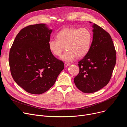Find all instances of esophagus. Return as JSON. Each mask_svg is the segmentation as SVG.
<instances>
[{"label": "esophagus", "instance_id": "34e87169", "mask_svg": "<svg viewBox=\"0 0 127 127\" xmlns=\"http://www.w3.org/2000/svg\"><path fill=\"white\" fill-rule=\"evenodd\" d=\"M70 65V63H64L65 67H67V66H69Z\"/></svg>", "mask_w": 127, "mask_h": 127}]
</instances>
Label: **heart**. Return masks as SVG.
<instances>
[{
	"mask_svg": "<svg viewBox=\"0 0 127 127\" xmlns=\"http://www.w3.org/2000/svg\"><path fill=\"white\" fill-rule=\"evenodd\" d=\"M57 37V39L49 40V48L55 56L60 57L65 46L67 50L61 59L67 62L73 61L77 57L85 56L90 51L92 42L91 31L85 28H64L58 33Z\"/></svg>",
	"mask_w": 127,
	"mask_h": 127,
	"instance_id": "b5f03b06",
	"label": "heart"
}]
</instances>
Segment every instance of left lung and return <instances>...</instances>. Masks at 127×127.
<instances>
[{
	"label": "left lung",
	"mask_w": 127,
	"mask_h": 127,
	"mask_svg": "<svg viewBox=\"0 0 127 127\" xmlns=\"http://www.w3.org/2000/svg\"><path fill=\"white\" fill-rule=\"evenodd\" d=\"M92 27L90 51L78 62L80 71L74 78L77 88L85 93L96 92L108 84L116 61V50L109 33L95 24Z\"/></svg>",
	"instance_id": "left-lung-1"
}]
</instances>
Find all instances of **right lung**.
<instances>
[{
    "mask_svg": "<svg viewBox=\"0 0 127 127\" xmlns=\"http://www.w3.org/2000/svg\"><path fill=\"white\" fill-rule=\"evenodd\" d=\"M52 31L45 24L28 26L19 32L10 49L12 76L30 94L47 91L64 68V63L55 58L49 48Z\"/></svg>",
    "mask_w": 127,
    "mask_h": 127,
    "instance_id": "obj_1",
    "label": "right lung"
}]
</instances>
